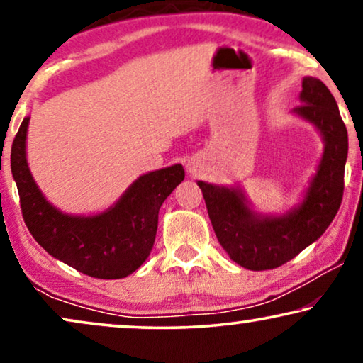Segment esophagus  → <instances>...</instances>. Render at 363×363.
I'll list each match as a JSON object with an SVG mask.
<instances>
[{
    "mask_svg": "<svg viewBox=\"0 0 363 363\" xmlns=\"http://www.w3.org/2000/svg\"><path fill=\"white\" fill-rule=\"evenodd\" d=\"M186 168H188V172L191 173V175H198V173L201 172V163L198 160H191V162H188Z\"/></svg>",
    "mask_w": 363,
    "mask_h": 363,
    "instance_id": "obj_1",
    "label": "esophagus"
}]
</instances>
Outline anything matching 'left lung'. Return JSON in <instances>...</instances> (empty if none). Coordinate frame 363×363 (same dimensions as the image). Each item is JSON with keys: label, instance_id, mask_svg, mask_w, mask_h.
<instances>
[{"label": "left lung", "instance_id": "left-lung-1", "mask_svg": "<svg viewBox=\"0 0 363 363\" xmlns=\"http://www.w3.org/2000/svg\"><path fill=\"white\" fill-rule=\"evenodd\" d=\"M296 116L312 123L324 153L304 200L284 215L264 216L250 206L241 188L198 182L218 241L238 264L251 271L274 269L319 240L339 211L349 137L339 107L325 84L304 77Z\"/></svg>", "mask_w": 363, "mask_h": 363}]
</instances>
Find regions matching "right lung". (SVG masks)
Returning a JSON list of instances; mask_svg holds the SVG:
<instances>
[{"mask_svg":"<svg viewBox=\"0 0 363 363\" xmlns=\"http://www.w3.org/2000/svg\"><path fill=\"white\" fill-rule=\"evenodd\" d=\"M28 125L29 117H24L13 140L11 173L34 240L52 257L97 279H122L137 271L155 242L160 206L185 178L183 167L178 163L138 177L116 205L99 215H67L44 198L29 172Z\"/></svg>","mask_w":363,"mask_h":363,"instance_id":"obj_1","label":"right lung"}]
</instances>
